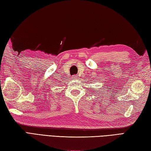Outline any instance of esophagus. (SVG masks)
Wrapping results in <instances>:
<instances>
[{"mask_svg": "<svg viewBox=\"0 0 151 151\" xmlns=\"http://www.w3.org/2000/svg\"><path fill=\"white\" fill-rule=\"evenodd\" d=\"M72 79L73 80H76V79H78V76L76 75H74L72 76Z\"/></svg>", "mask_w": 151, "mask_h": 151, "instance_id": "obj_1", "label": "esophagus"}]
</instances>
